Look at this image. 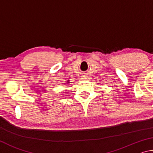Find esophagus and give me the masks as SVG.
Listing matches in <instances>:
<instances>
[{
	"label": "esophagus",
	"mask_w": 153,
	"mask_h": 153,
	"mask_svg": "<svg viewBox=\"0 0 153 153\" xmlns=\"http://www.w3.org/2000/svg\"><path fill=\"white\" fill-rule=\"evenodd\" d=\"M89 77H90V76H89L88 74H83L82 76H81V78H82V79H84V80L88 79H89Z\"/></svg>",
	"instance_id": "obj_1"
}]
</instances>
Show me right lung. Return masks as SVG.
Returning a JSON list of instances; mask_svg holds the SVG:
<instances>
[{
  "mask_svg": "<svg viewBox=\"0 0 153 153\" xmlns=\"http://www.w3.org/2000/svg\"><path fill=\"white\" fill-rule=\"evenodd\" d=\"M70 82V80H69V79H68V80H67V83H68V84H69V83H70V82Z\"/></svg>",
  "mask_w": 153,
  "mask_h": 153,
  "instance_id": "obj_1",
  "label": "right lung"
}]
</instances>
